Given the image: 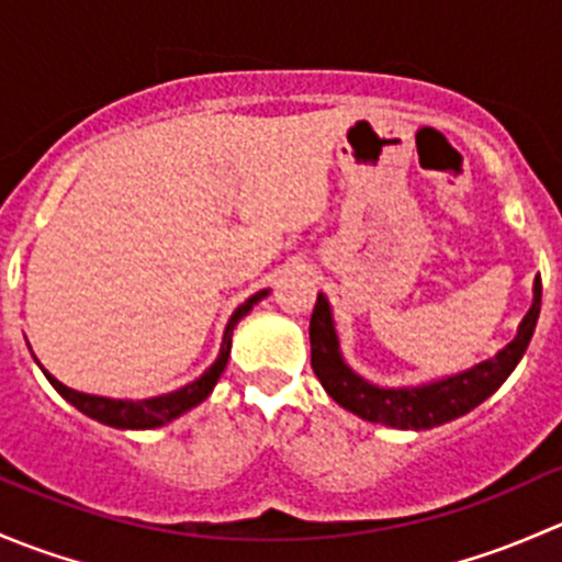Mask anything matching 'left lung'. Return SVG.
<instances>
[{
  "mask_svg": "<svg viewBox=\"0 0 562 562\" xmlns=\"http://www.w3.org/2000/svg\"><path fill=\"white\" fill-rule=\"evenodd\" d=\"M541 313V277L532 285V307L525 315L517 337L490 361H481L462 375L429 383L418 389H378L356 375L339 356L337 331H334L331 310L323 296H317L313 317H310V345H313V370L323 383L326 394L345 411L367 418V422L386 424L396 429H429L464 416L475 405L495 394L525 356L536 331Z\"/></svg>",
  "mask_w": 562,
  "mask_h": 562,
  "instance_id": "1",
  "label": "left lung"
}]
</instances>
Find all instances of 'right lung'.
Instances as JSON below:
<instances>
[{"mask_svg": "<svg viewBox=\"0 0 562 562\" xmlns=\"http://www.w3.org/2000/svg\"><path fill=\"white\" fill-rule=\"evenodd\" d=\"M266 293H269V291H258L255 296H249L247 302L241 304V307L236 310L234 315H231L217 361H214V364L209 367V370L203 372L198 381L187 383L184 389L171 391V394L151 396V400H138V402H133V400H105V396H94V394H83V391H76V389H67L65 383L56 381L54 375H48L45 370L43 372H45V378H48L50 386L59 391V394L65 396V400L70 402L72 407H78L81 413H87V416L94 418V422L108 424V427H119V429L162 427V424H168L171 418L181 416V413H187L190 407L201 405V402L206 400L209 394H212L214 383H217V378L223 375L225 364H228L234 326L249 313V310H252V304H258L260 299L266 296Z\"/></svg>", "mask_w": 562, "mask_h": 562, "instance_id": "obj_1", "label": "right lung"}]
</instances>
